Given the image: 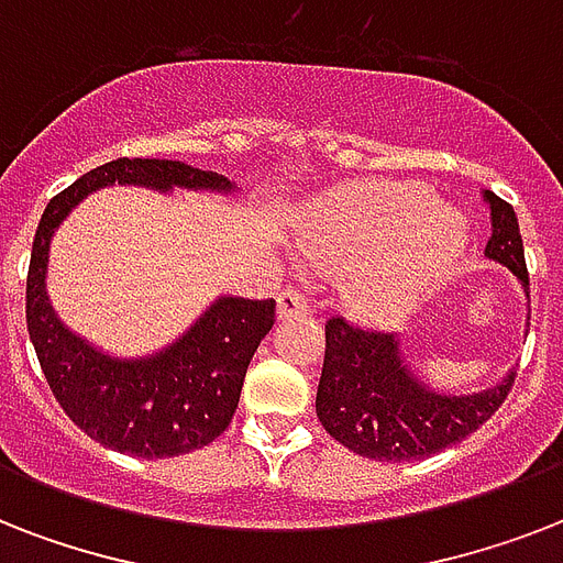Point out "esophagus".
Instances as JSON below:
<instances>
[{"mask_svg":"<svg viewBox=\"0 0 563 563\" xmlns=\"http://www.w3.org/2000/svg\"><path fill=\"white\" fill-rule=\"evenodd\" d=\"M303 316H309V303L298 289H286L277 295V318L289 321V318H303Z\"/></svg>","mask_w":563,"mask_h":563,"instance_id":"esophagus-1","label":"esophagus"}]
</instances>
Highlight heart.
<instances>
[{
  "label": "heart",
  "mask_w": 563,
  "mask_h": 563,
  "mask_svg": "<svg viewBox=\"0 0 563 563\" xmlns=\"http://www.w3.org/2000/svg\"><path fill=\"white\" fill-rule=\"evenodd\" d=\"M298 245L316 265L351 268L344 300L388 318L444 286L462 265L471 230L432 192L397 180H362L318 195L298 219Z\"/></svg>",
  "instance_id": "obj_1"
}]
</instances>
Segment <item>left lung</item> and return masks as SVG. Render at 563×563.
Listing matches in <instances>:
<instances>
[{
	"instance_id": "obj_1",
	"label": "left lung",
	"mask_w": 563,
	"mask_h": 563,
	"mask_svg": "<svg viewBox=\"0 0 563 563\" xmlns=\"http://www.w3.org/2000/svg\"><path fill=\"white\" fill-rule=\"evenodd\" d=\"M490 239L485 254L497 260L529 289L523 239L515 207L485 189ZM327 351L316 411L330 435L374 462L427 459L485 423L506 402L515 371L503 383L473 394L432 391L402 360L400 339L385 330H362L344 318L324 327Z\"/></svg>"
}]
</instances>
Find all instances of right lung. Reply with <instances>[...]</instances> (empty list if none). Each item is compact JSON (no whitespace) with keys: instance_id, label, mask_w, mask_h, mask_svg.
Wrapping results in <instances>:
<instances>
[{"instance_id":"right-lung-1","label":"right lung","mask_w":563,"mask_h":563,"mask_svg":"<svg viewBox=\"0 0 563 563\" xmlns=\"http://www.w3.org/2000/svg\"><path fill=\"white\" fill-rule=\"evenodd\" d=\"M113 184L233 192L219 172L192 169L180 161L119 157L87 172L57 192L31 245L25 280V324L48 388L75 427L99 444L140 459L192 453L230 427L256 347L274 327V300H212L178 342L140 360L96 351L55 316L46 295L48 245L55 228L90 192Z\"/></svg>"}]
</instances>
